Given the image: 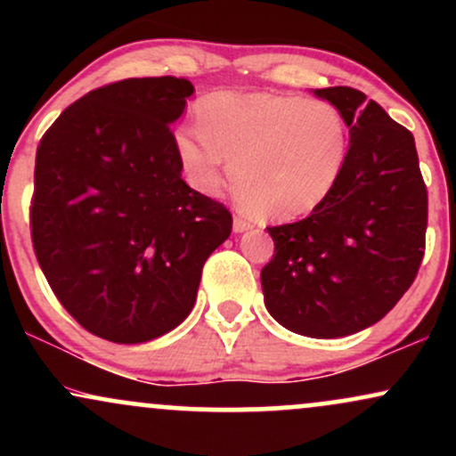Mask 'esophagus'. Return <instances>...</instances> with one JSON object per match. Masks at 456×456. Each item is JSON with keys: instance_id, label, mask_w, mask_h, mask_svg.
Instances as JSON below:
<instances>
[{"instance_id": "34e87169", "label": "esophagus", "mask_w": 456, "mask_h": 456, "mask_svg": "<svg viewBox=\"0 0 456 456\" xmlns=\"http://www.w3.org/2000/svg\"><path fill=\"white\" fill-rule=\"evenodd\" d=\"M248 229H253V224H250L248 221H244V218H240V216L233 218V233H244V232H248Z\"/></svg>"}]
</instances>
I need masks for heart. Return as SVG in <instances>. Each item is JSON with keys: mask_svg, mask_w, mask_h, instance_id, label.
I'll return each mask as SVG.
<instances>
[{"mask_svg": "<svg viewBox=\"0 0 456 456\" xmlns=\"http://www.w3.org/2000/svg\"><path fill=\"white\" fill-rule=\"evenodd\" d=\"M197 119L201 130L184 126L175 134L188 184L214 197L232 169L240 203L272 221L317 210L347 165V124L330 102L296 94L216 92L197 104Z\"/></svg>", "mask_w": 456, "mask_h": 456, "instance_id": "b5f03b06", "label": "heart"}]
</instances>
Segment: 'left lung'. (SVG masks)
<instances>
[{
  "mask_svg": "<svg viewBox=\"0 0 456 456\" xmlns=\"http://www.w3.org/2000/svg\"><path fill=\"white\" fill-rule=\"evenodd\" d=\"M338 109L349 156L305 221L268 227L265 308L282 328L338 338L378 323L410 289L425 255L427 186L411 133L354 87L313 90Z\"/></svg>",
  "mask_w": 456,
  "mask_h": 456,
  "instance_id": "obj_1",
  "label": "left lung"
}]
</instances>
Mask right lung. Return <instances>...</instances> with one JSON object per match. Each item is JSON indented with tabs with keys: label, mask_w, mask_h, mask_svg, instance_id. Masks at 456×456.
<instances>
[{
	"label": "right lung",
	"mask_w": 456,
	"mask_h": 456,
	"mask_svg": "<svg viewBox=\"0 0 456 456\" xmlns=\"http://www.w3.org/2000/svg\"><path fill=\"white\" fill-rule=\"evenodd\" d=\"M192 92L175 77L111 83L70 104L36 151V257L61 306L111 343L180 326L232 233L227 208L182 180L169 126Z\"/></svg>",
	"instance_id": "right-lung-1"
}]
</instances>
